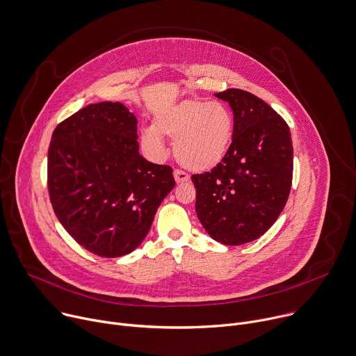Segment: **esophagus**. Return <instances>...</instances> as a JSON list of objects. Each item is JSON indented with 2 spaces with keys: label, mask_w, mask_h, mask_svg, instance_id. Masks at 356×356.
<instances>
[{
  "label": "esophagus",
  "mask_w": 356,
  "mask_h": 356,
  "mask_svg": "<svg viewBox=\"0 0 356 356\" xmlns=\"http://www.w3.org/2000/svg\"><path fill=\"white\" fill-rule=\"evenodd\" d=\"M174 178L177 184H182V182H188L189 181V175L181 170H175L174 171Z\"/></svg>",
  "instance_id": "obj_1"
}]
</instances>
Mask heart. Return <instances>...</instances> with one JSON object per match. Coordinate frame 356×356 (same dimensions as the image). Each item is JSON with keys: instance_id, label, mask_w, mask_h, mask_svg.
Wrapping results in <instances>:
<instances>
[{"instance_id": "obj_1", "label": "heart", "mask_w": 356, "mask_h": 356, "mask_svg": "<svg viewBox=\"0 0 356 356\" xmlns=\"http://www.w3.org/2000/svg\"><path fill=\"white\" fill-rule=\"evenodd\" d=\"M234 131L230 109L222 102L185 99L160 111L143 129L140 145L150 157L165 156L164 137L174 138L177 160L193 171H209L226 157Z\"/></svg>"}]
</instances>
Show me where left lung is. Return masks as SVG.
<instances>
[{
	"label": "left lung",
	"instance_id": "8db88e82",
	"mask_svg": "<svg viewBox=\"0 0 356 356\" xmlns=\"http://www.w3.org/2000/svg\"><path fill=\"white\" fill-rule=\"evenodd\" d=\"M234 115L232 146L210 172L192 175L196 215L225 245L259 238L286 204L293 175L289 126L266 102L243 90L215 94Z\"/></svg>",
	"mask_w": 356,
	"mask_h": 356
}]
</instances>
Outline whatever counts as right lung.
Masks as SVG:
<instances>
[{
    "label": "right lung",
    "mask_w": 356,
    "mask_h": 356,
    "mask_svg": "<svg viewBox=\"0 0 356 356\" xmlns=\"http://www.w3.org/2000/svg\"><path fill=\"white\" fill-rule=\"evenodd\" d=\"M136 116L120 102L91 104L63 120L47 153V186L65 232L90 252L118 258L146 238L174 189L172 168L138 152Z\"/></svg>",
    "instance_id": "add662e5"
}]
</instances>
